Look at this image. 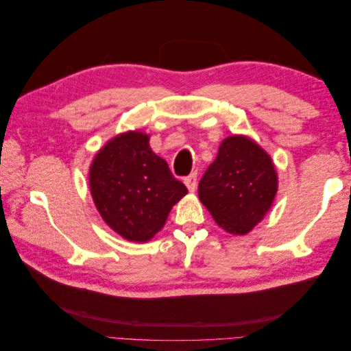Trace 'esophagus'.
Instances as JSON below:
<instances>
[{"label": "esophagus", "instance_id": "34e87169", "mask_svg": "<svg viewBox=\"0 0 351 351\" xmlns=\"http://www.w3.org/2000/svg\"><path fill=\"white\" fill-rule=\"evenodd\" d=\"M184 184L187 186L189 192H195L196 184H197V173H192L184 178Z\"/></svg>", "mask_w": 351, "mask_h": 351}]
</instances>
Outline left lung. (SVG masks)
I'll list each match as a JSON object with an SVG mask.
<instances>
[{"mask_svg": "<svg viewBox=\"0 0 351 351\" xmlns=\"http://www.w3.org/2000/svg\"><path fill=\"white\" fill-rule=\"evenodd\" d=\"M277 184L268 154L247 137L231 136L200 178L197 193L219 227L246 234L269 210Z\"/></svg>", "mask_w": 351, "mask_h": 351, "instance_id": "1", "label": "left lung"}]
</instances>
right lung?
<instances>
[{
  "mask_svg": "<svg viewBox=\"0 0 351 351\" xmlns=\"http://www.w3.org/2000/svg\"><path fill=\"white\" fill-rule=\"evenodd\" d=\"M90 192L104 221L124 239L146 241L161 230L173 205L187 193L149 136L129 132L114 137L95 156Z\"/></svg>",
  "mask_w": 351,
  "mask_h": 351,
  "instance_id": "1",
  "label": "right lung"
}]
</instances>
